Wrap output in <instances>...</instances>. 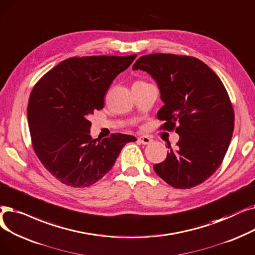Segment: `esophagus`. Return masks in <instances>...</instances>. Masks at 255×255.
I'll use <instances>...</instances> for the list:
<instances>
[{
	"label": "esophagus",
	"instance_id": "esophagus-1",
	"mask_svg": "<svg viewBox=\"0 0 255 255\" xmlns=\"http://www.w3.org/2000/svg\"><path fill=\"white\" fill-rule=\"evenodd\" d=\"M138 140H139L140 143H142V144H144V145L149 144V143L152 141L148 136H140V137L138 138Z\"/></svg>",
	"mask_w": 255,
	"mask_h": 255
}]
</instances>
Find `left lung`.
I'll use <instances>...</instances> for the list:
<instances>
[{"label":"left lung","mask_w":255,"mask_h":255,"mask_svg":"<svg viewBox=\"0 0 255 255\" xmlns=\"http://www.w3.org/2000/svg\"><path fill=\"white\" fill-rule=\"evenodd\" d=\"M155 81L164 106L156 113L165 129L179 140L166 160L153 165L155 173L177 189H190L208 179L221 165L233 137L234 109L215 72L199 59L172 54L140 57L132 70Z\"/></svg>","instance_id":"obj_1"}]
</instances>
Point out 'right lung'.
<instances>
[{
	"instance_id": "add662e5",
	"label": "right lung",
	"mask_w": 255,
	"mask_h": 255,
	"mask_svg": "<svg viewBox=\"0 0 255 255\" xmlns=\"http://www.w3.org/2000/svg\"><path fill=\"white\" fill-rule=\"evenodd\" d=\"M137 55L72 57L60 62L35 85L28 104L33 148L42 165L61 183L89 187L111 170L134 136H90V115L104 107L114 79Z\"/></svg>"
}]
</instances>
